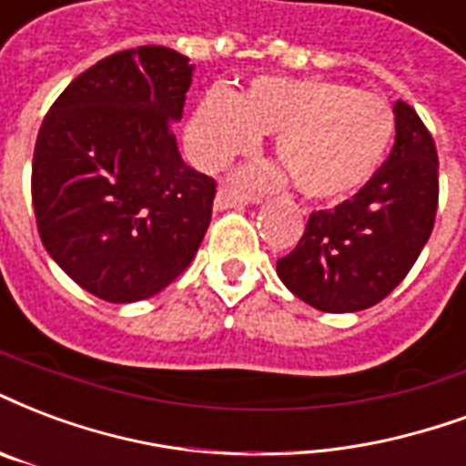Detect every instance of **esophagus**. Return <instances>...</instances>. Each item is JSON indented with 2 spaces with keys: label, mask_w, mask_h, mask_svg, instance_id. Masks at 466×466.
<instances>
[{
  "label": "esophagus",
  "mask_w": 466,
  "mask_h": 466,
  "mask_svg": "<svg viewBox=\"0 0 466 466\" xmlns=\"http://www.w3.org/2000/svg\"><path fill=\"white\" fill-rule=\"evenodd\" d=\"M249 202H254V199L247 198V195H239V192L232 187L217 189V198H215L217 209H232V207H244V205H249Z\"/></svg>",
  "instance_id": "34e87169"
}]
</instances>
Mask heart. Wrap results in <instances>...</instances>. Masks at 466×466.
I'll return each instance as SVG.
<instances>
[{"label": "heart", "mask_w": 466, "mask_h": 466, "mask_svg": "<svg viewBox=\"0 0 466 466\" xmlns=\"http://www.w3.org/2000/svg\"><path fill=\"white\" fill-rule=\"evenodd\" d=\"M274 136V155L306 199L333 202L373 177L395 136L388 103L320 78H259L229 96L209 91L187 123L189 157L217 170ZM249 185H271L274 170H247Z\"/></svg>", "instance_id": "heart-1"}]
</instances>
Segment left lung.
Instances as JSON below:
<instances>
[{
	"label": "left lung",
	"instance_id": "obj_1",
	"mask_svg": "<svg viewBox=\"0 0 466 466\" xmlns=\"http://www.w3.org/2000/svg\"><path fill=\"white\" fill-rule=\"evenodd\" d=\"M395 146L363 187L309 217L291 254L277 261L286 289L326 313L370 309L408 277L437 215V150L408 103H395Z\"/></svg>",
	"mask_w": 466,
	"mask_h": 466
}]
</instances>
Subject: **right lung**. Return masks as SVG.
Here are the masks:
<instances>
[{
    "label": "right lung",
    "mask_w": 466,
    "mask_h": 466,
    "mask_svg": "<svg viewBox=\"0 0 466 466\" xmlns=\"http://www.w3.org/2000/svg\"><path fill=\"white\" fill-rule=\"evenodd\" d=\"M192 71L165 46L118 51L74 78L41 123L31 165L41 242L103 301L160 294L205 239L215 180L185 165L172 133Z\"/></svg>",
    "instance_id": "1"
}]
</instances>
